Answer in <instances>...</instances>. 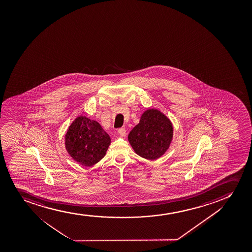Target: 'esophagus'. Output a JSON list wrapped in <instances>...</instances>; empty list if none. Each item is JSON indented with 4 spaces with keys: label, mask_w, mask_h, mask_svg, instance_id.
<instances>
[{
    "label": "esophagus",
    "mask_w": 252,
    "mask_h": 252,
    "mask_svg": "<svg viewBox=\"0 0 252 252\" xmlns=\"http://www.w3.org/2000/svg\"><path fill=\"white\" fill-rule=\"evenodd\" d=\"M118 132H119V134L121 135L122 137L125 136L126 135V129L125 128H124V127H121V128H119V130H118Z\"/></svg>",
    "instance_id": "1"
}]
</instances>
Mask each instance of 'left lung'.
Wrapping results in <instances>:
<instances>
[{
    "instance_id": "obj_1",
    "label": "left lung",
    "mask_w": 252,
    "mask_h": 252,
    "mask_svg": "<svg viewBox=\"0 0 252 252\" xmlns=\"http://www.w3.org/2000/svg\"><path fill=\"white\" fill-rule=\"evenodd\" d=\"M173 135L171 121L157 109L143 113L137 125L127 136L133 151L139 157L157 159L167 151Z\"/></svg>"
}]
</instances>
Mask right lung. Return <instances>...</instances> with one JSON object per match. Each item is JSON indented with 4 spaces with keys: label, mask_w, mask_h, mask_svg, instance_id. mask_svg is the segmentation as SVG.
I'll use <instances>...</instances> for the list:
<instances>
[{
    "label": "right lung",
    "mask_w": 252,
    "mask_h": 252,
    "mask_svg": "<svg viewBox=\"0 0 252 252\" xmlns=\"http://www.w3.org/2000/svg\"><path fill=\"white\" fill-rule=\"evenodd\" d=\"M111 143L101 125L86 117H78L65 134V147L69 156L84 166L101 160Z\"/></svg>",
    "instance_id": "1"
}]
</instances>
